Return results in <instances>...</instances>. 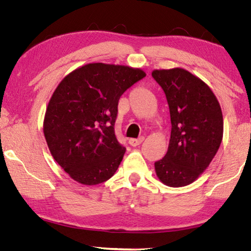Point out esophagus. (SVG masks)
Wrapping results in <instances>:
<instances>
[{"label": "esophagus", "instance_id": "esophagus-1", "mask_svg": "<svg viewBox=\"0 0 251 251\" xmlns=\"http://www.w3.org/2000/svg\"><path fill=\"white\" fill-rule=\"evenodd\" d=\"M144 139H145V138H144V137H139V138H137V139H136V138H130L129 139V144H130V145L131 146H138V145H141V144L144 142Z\"/></svg>", "mask_w": 251, "mask_h": 251}]
</instances>
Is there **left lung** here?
I'll return each mask as SVG.
<instances>
[{"label": "left lung", "instance_id": "left-lung-1", "mask_svg": "<svg viewBox=\"0 0 251 251\" xmlns=\"http://www.w3.org/2000/svg\"><path fill=\"white\" fill-rule=\"evenodd\" d=\"M166 95L172 122L168 151L155 163L158 179L169 187L192 184L217 154L224 120L217 97L196 75L180 67L154 70Z\"/></svg>", "mask_w": 251, "mask_h": 251}]
</instances>
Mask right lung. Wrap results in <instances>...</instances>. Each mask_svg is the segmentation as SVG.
<instances>
[{
    "instance_id": "1",
    "label": "right lung",
    "mask_w": 251,
    "mask_h": 251,
    "mask_svg": "<svg viewBox=\"0 0 251 251\" xmlns=\"http://www.w3.org/2000/svg\"><path fill=\"white\" fill-rule=\"evenodd\" d=\"M145 76L135 67L90 63L55 88L43 131L53 158L72 179L94 186L115 174L126 151L114 129L118 100Z\"/></svg>"
}]
</instances>
